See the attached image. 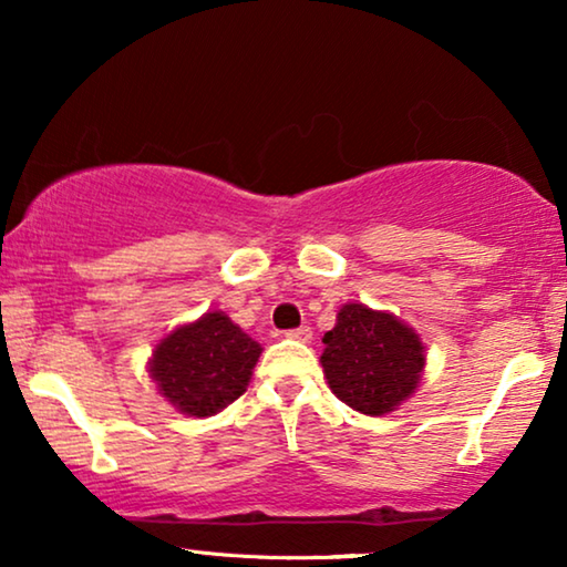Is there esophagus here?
Returning a JSON list of instances; mask_svg holds the SVG:
<instances>
[{"label": "esophagus", "instance_id": "1", "mask_svg": "<svg viewBox=\"0 0 567 567\" xmlns=\"http://www.w3.org/2000/svg\"><path fill=\"white\" fill-rule=\"evenodd\" d=\"M286 338L299 340V343H309V340H312V328H307V324H301V328H293V330L286 332Z\"/></svg>", "mask_w": 567, "mask_h": 567}]
</instances>
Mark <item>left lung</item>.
I'll return each mask as SVG.
<instances>
[{"label": "left lung", "instance_id": "obj_1", "mask_svg": "<svg viewBox=\"0 0 567 567\" xmlns=\"http://www.w3.org/2000/svg\"><path fill=\"white\" fill-rule=\"evenodd\" d=\"M322 343L320 361L332 394L363 415L392 413L421 384L423 340L390 312L348 301Z\"/></svg>", "mask_w": 567, "mask_h": 567}]
</instances>
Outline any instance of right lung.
<instances>
[{
	"label": "right lung",
	"instance_id": "right-lung-1",
	"mask_svg": "<svg viewBox=\"0 0 567 567\" xmlns=\"http://www.w3.org/2000/svg\"><path fill=\"white\" fill-rule=\"evenodd\" d=\"M260 343L224 312H206L162 338L150 359L157 390L183 415L221 413L247 390Z\"/></svg>",
	"mask_w": 567,
	"mask_h": 567
}]
</instances>
